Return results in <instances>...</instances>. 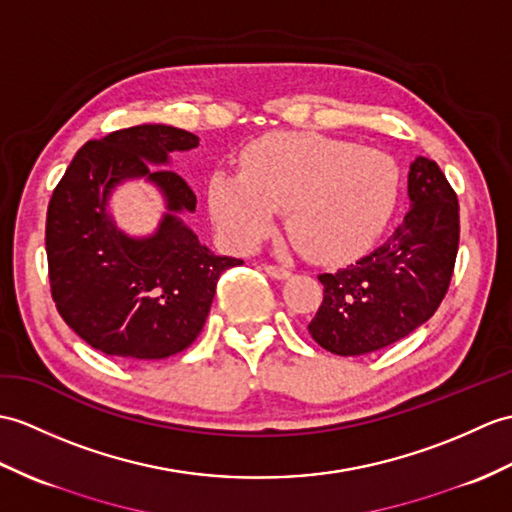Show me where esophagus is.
I'll return each instance as SVG.
<instances>
[{"label": "esophagus", "mask_w": 512, "mask_h": 512, "mask_svg": "<svg viewBox=\"0 0 512 512\" xmlns=\"http://www.w3.org/2000/svg\"><path fill=\"white\" fill-rule=\"evenodd\" d=\"M264 270L268 272V275H270L272 279H279V281H283V279H288V277H290V270H288V268H281V266L266 264V266H264Z\"/></svg>", "instance_id": "34e87169"}]
</instances>
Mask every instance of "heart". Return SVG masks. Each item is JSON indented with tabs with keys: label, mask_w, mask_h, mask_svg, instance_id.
Segmentation results:
<instances>
[{
	"label": "heart",
	"mask_w": 512,
	"mask_h": 512,
	"mask_svg": "<svg viewBox=\"0 0 512 512\" xmlns=\"http://www.w3.org/2000/svg\"><path fill=\"white\" fill-rule=\"evenodd\" d=\"M242 172L209 178L211 218L235 251H253L285 211L292 244L316 264L358 259L384 233L399 196L386 152L316 133H270L242 152Z\"/></svg>",
	"instance_id": "heart-1"
}]
</instances>
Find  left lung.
Returning <instances> with one entry per match:
<instances>
[{
	"label": "left lung",
	"mask_w": 512,
	"mask_h": 512,
	"mask_svg": "<svg viewBox=\"0 0 512 512\" xmlns=\"http://www.w3.org/2000/svg\"><path fill=\"white\" fill-rule=\"evenodd\" d=\"M410 211L388 240L325 285L312 323L320 347L364 355L388 347L430 320L445 299L460 240L456 192L436 161L417 157L408 172Z\"/></svg>",
	"instance_id": "left-lung-1"
}]
</instances>
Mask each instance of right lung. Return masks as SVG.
Returning <instances> with one entry per match:
<instances>
[{"mask_svg": "<svg viewBox=\"0 0 512 512\" xmlns=\"http://www.w3.org/2000/svg\"><path fill=\"white\" fill-rule=\"evenodd\" d=\"M196 146L194 133L174 126L115 130L76 152L52 194L45 251L56 310L113 358L185 351L205 325L220 275L242 264L213 255L181 218L196 211V194L165 165L172 152ZM133 177H146L166 200L158 231L146 238L124 234L108 213L112 189Z\"/></svg>", "mask_w": 512, "mask_h": 512, "instance_id": "obj_1", "label": "right lung"}]
</instances>
